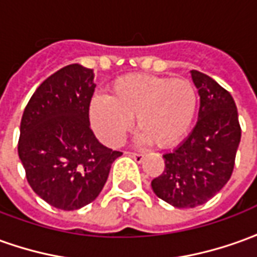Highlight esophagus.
Here are the masks:
<instances>
[{
    "label": "esophagus",
    "instance_id": "esophagus-1",
    "mask_svg": "<svg viewBox=\"0 0 257 257\" xmlns=\"http://www.w3.org/2000/svg\"><path fill=\"white\" fill-rule=\"evenodd\" d=\"M128 156H131L132 159H135L136 163H142L143 160H145V154L143 153H126Z\"/></svg>",
    "mask_w": 257,
    "mask_h": 257
}]
</instances>
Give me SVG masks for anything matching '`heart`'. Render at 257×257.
I'll return each instance as SVG.
<instances>
[{"label": "heart", "mask_w": 257, "mask_h": 257, "mask_svg": "<svg viewBox=\"0 0 257 257\" xmlns=\"http://www.w3.org/2000/svg\"><path fill=\"white\" fill-rule=\"evenodd\" d=\"M196 104V90L186 79L134 73L116 79L110 97L91 98L89 112L96 134L108 146L122 143L135 116L138 141L167 147L188 132Z\"/></svg>", "instance_id": "1"}]
</instances>
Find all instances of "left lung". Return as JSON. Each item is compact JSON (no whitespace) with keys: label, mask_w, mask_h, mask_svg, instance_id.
Wrapping results in <instances>:
<instances>
[{"label":"left lung","mask_w":257,"mask_h":257,"mask_svg":"<svg viewBox=\"0 0 257 257\" xmlns=\"http://www.w3.org/2000/svg\"><path fill=\"white\" fill-rule=\"evenodd\" d=\"M200 96L197 122L177 149L163 156L166 168L152 181L153 192L174 207L204 204L228 182L241 142L232 96L207 75L191 71Z\"/></svg>","instance_id":"obj_1"}]
</instances>
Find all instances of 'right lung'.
Masks as SVG:
<instances>
[{"mask_svg": "<svg viewBox=\"0 0 257 257\" xmlns=\"http://www.w3.org/2000/svg\"><path fill=\"white\" fill-rule=\"evenodd\" d=\"M93 69L71 64L53 73L29 100L18 153L32 189L55 209L91 203L121 152L101 145L89 121Z\"/></svg>", "mask_w": 257, "mask_h": 257, "instance_id": "1", "label": "right lung"}]
</instances>
